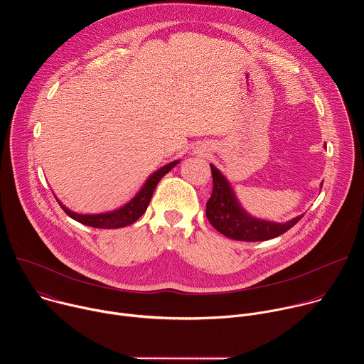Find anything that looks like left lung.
I'll return each mask as SVG.
<instances>
[{
	"mask_svg": "<svg viewBox=\"0 0 364 364\" xmlns=\"http://www.w3.org/2000/svg\"><path fill=\"white\" fill-rule=\"evenodd\" d=\"M210 168L213 191L205 204V216L212 226L222 235L233 240L261 242L285 233L301 220L302 216L287 223H272L250 218L239 205L228 180L215 166H210Z\"/></svg>",
	"mask_w": 364,
	"mask_h": 364,
	"instance_id": "left-lung-1",
	"label": "left lung"
}]
</instances>
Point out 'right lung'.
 Segmentation results:
<instances>
[{"label": "right lung", "instance_id": "obj_1", "mask_svg": "<svg viewBox=\"0 0 364 364\" xmlns=\"http://www.w3.org/2000/svg\"><path fill=\"white\" fill-rule=\"evenodd\" d=\"M177 164H178V161H173V163L161 167L154 174H151L149 178L146 180V183L144 184V187L139 190V193L129 203H127L124 207H121V209H118L115 212L100 213V215H77V213L70 212L68 207H65L59 200L58 201L68 216H70L72 219H75L76 222H79L82 225L97 228V229L124 228V226L132 225L145 213L146 207L151 201L152 193H154L155 187H157L159 181Z\"/></svg>", "mask_w": 364, "mask_h": 364}]
</instances>
